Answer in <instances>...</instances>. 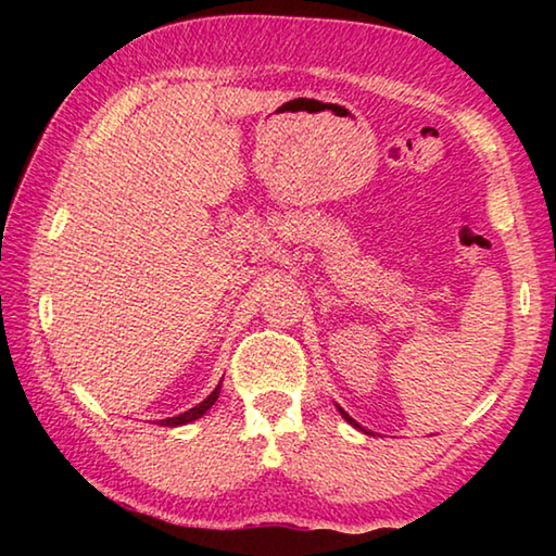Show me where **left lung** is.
I'll use <instances>...</instances> for the list:
<instances>
[{"instance_id": "8db88e82", "label": "left lung", "mask_w": 556, "mask_h": 556, "mask_svg": "<svg viewBox=\"0 0 556 556\" xmlns=\"http://www.w3.org/2000/svg\"><path fill=\"white\" fill-rule=\"evenodd\" d=\"M338 412H341V414H343V419L348 421V425H351V427H355V429H361V431H363V427H361V425H357V421H355L353 417H348V414H345V412H343L341 407H338Z\"/></svg>"}]
</instances>
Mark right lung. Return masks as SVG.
Here are the masks:
<instances>
[{"label": "right lung", "instance_id": "obj_1", "mask_svg": "<svg viewBox=\"0 0 556 556\" xmlns=\"http://www.w3.org/2000/svg\"><path fill=\"white\" fill-rule=\"evenodd\" d=\"M223 382V380H220ZM218 394H220V384L218 388H215L208 397H205L201 404H195V407H191L188 412H184V414H178V417H168V419H159V425L162 427H181V425H188V421H195V419H201L205 412H208L213 404H215V400H218Z\"/></svg>", "mask_w": 556, "mask_h": 556}]
</instances>
